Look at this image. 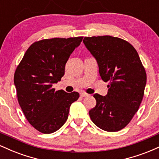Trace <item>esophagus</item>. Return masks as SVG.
Returning <instances> with one entry per match:
<instances>
[{
	"label": "esophagus",
	"instance_id": "34e87169",
	"mask_svg": "<svg viewBox=\"0 0 159 159\" xmlns=\"http://www.w3.org/2000/svg\"><path fill=\"white\" fill-rule=\"evenodd\" d=\"M89 96V95L88 94H87V93H81V97H86V96Z\"/></svg>",
	"mask_w": 159,
	"mask_h": 159
}]
</instances>
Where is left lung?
Listing matches in <instances>:
<instances>
[{
    "label": "left lung",
    "mask_w": 159,
    "mask_h": 159,
    "mask_svg": "<svg viewBox=\"0 0 159 159\" xmlns=\"http://www.w3.org/2000/svg\"><path fill=\"white\" fill-rule=\"evenodd\" d=\"M83 43L97 62L102 79L109 82L106 96L93 95L96 105L89 114L101 129L117 132L139 108L147 84L145 69L135 48L120 38L92 36Z\"/></svg>",
    "instance_id": "obj_1"
}]
</instances>
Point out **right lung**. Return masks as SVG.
Here are the masks:
<instances>
[{"label": "right lung", "mask_w": 159, "mask_h": 159, "mask_svg": "<svg viewBox=\"0 0 159 159\" xmlns=\"http://www.w3.org/2000/svg\"><path fill=\"white\" fill-rule=\"evenodd\" d=\"M83 37L53 38L29 47L14 75L18 101L27 121L36 130L50 134L63 126L77 92L55 91L52 84L64 75L65 65Z\"/></svg>", "instance_id": "right-lung-1"}]
</instances>
